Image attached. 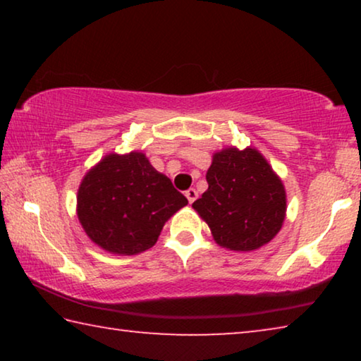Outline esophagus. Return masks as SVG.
Here are the masks:
<instances>
[{
  "label": "esophagus",
  "mask_w": 361,
  "mask_h": 361,
  "mask_svg": "<svg viewBox=\"0 0 361 361\" xmlns=\"http://www.w3.org/2000/svg\"><path fill=\"white\" fill-rule=\"evenodd\" d=\"M185 195L188 197V200H189V204H192L195 199H197V191H195L194 188H191V189H188V191L185 192Z\"/></svg>",
  "instance_id": "1"
}]
</instances>
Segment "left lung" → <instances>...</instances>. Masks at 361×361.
I'll return each instance as SVG.
<instances>
[{
    "label": "left lung",
    "instance_id": "1",
    "mask_svg": "<svg viewBox=\"0 0 361 361\" xmlns=\"http://www.w3.org/2000/svg\"><path fill=\"white\" fill-rule=\"evenodd\" d=\"M209 189L192 209L209 224L219 247L252 252L282 229L286 194L282 180L258 149L234 146L213 154Z\"/></svg>",
    "mask_w": 361,
    "mask_h": 361
}]
</instances>
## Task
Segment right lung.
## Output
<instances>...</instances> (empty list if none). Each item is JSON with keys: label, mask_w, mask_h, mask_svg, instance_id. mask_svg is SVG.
I'll list each match as a JSON object with an SVG mask.
<instances>
[{"label": "right lung", "mask_w": 361, "mask_h": 361, "mask_svg": "<svg viewBox=\"0 0 361 361\" xmlns=\"http://www.w3.org/2000/svg\"><path fill=\"white\" fill-rule=\"evenodd\" d=\"M188 204L143 152L108 154L78 189V218L97 245L114 255L151 248L167 219Z\"/></svg>", "instance_id": "1"}]
</instances>
